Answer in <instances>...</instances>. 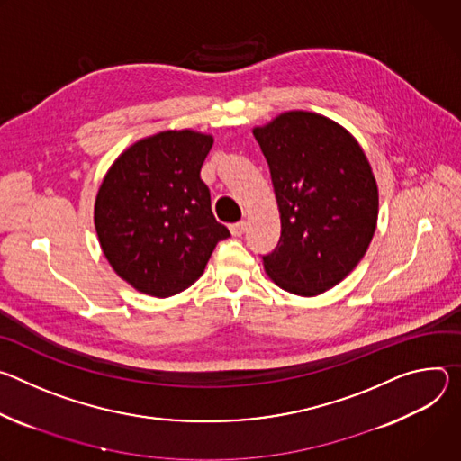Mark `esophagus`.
I'll return each instance as SVG.
<instances>
[{
	"label": "esophagus",
	"mask_w": 461,
	"mask_h": 461,
	"mask_svg": "<svg viewBox=\"0 0 461 461\" xmlns=\"http://www.w3.org/2000/svg\"><path fill=\"white\" fill-rule=\"evenodd\" d=\"M229 229L232 232V236H241L247 230V223L245 221H238V223H232Z\"/></svg>",
	"instance_id": "esophagus-1"
}]
</instances>
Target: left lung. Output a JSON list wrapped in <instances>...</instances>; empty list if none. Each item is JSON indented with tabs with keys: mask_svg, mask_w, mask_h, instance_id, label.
Listing matches in <instances>:
<instances>
[{
	"mask_svg": "<svg viewBox=\"0 0 461 461\" xmlns=\"http://www.w3.org/2000/svg\"><path fill=\"white\" fill-rule=\"evenodd\" d=\"M269 165L282 232L264 266L293 294L315 296L344 280L365 257L377 225L379 194L370 163L337 122L289 112L254 128Z\"/></svg>",
	"mask_w": 461,
	"mask_h": 461,
	"instance_id": "8db88e82",
	"label": "left lung"
}]
</instances>
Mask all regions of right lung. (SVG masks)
<instances>
[{"label":"right lung","instance_id":"1","mask_svg":"<svg viewBox=\"0 0 461 461\" xmlns=\"http://www.w3.org/2000/svg\"><path fill=\"white\" fill-rule=\"evenodd\" d=\"M212 137L192 130L161 131L130 146L102 181L95 229L115 273L137 291L172 296L204 271L218 241L230 236L216 221L201 167Z\"/></svg>","mask_w":461,"mask_h":461}]
</instances>
